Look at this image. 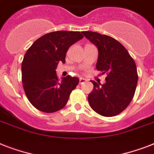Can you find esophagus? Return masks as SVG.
<instances>
[{
  "label": "esophagus",
  "instance_id": "1",
  "mask_svg": "<svg viewBox=\"0 0 154 154\" xmlns=\"http://www.w3.org/2000/svg\"><path fill=\"white\" fill-rule=\"evenodd\" d=\"M85 82H86V80L84 79V78H80V80H79V84L80 85L84 84Z\"/></svg>",
  "mask_w": 154,
  "mask_h": 154
}]
</instances>
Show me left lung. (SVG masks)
I'll return each instance as SVG.
<instances>
[{
    "mask_svg": "<svg viewBox=\"0 0 154 154\" xmlns=\"http://www.w3.org/2000/svg\"><path fill=\"white\" fill-rule=\"evenodd\" d=\"M82 33L98 49L97 69L107 75L101 85L91 81L94 90L88 96L89 105L101 116H116L128 107L135 94L138 79L135 61L114 38L97 32Z\"/></svg>",
    "mask_w": 154,
    "mask_h": 154,
    "instance_id": "obj_1",
    "label": "left lung"
}]
</instances>
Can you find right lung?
<instances>
[{
    "mask_svg": "<svg viewBox=\"0 0 154 154\" xmlns=\"http://www.w3.org/2000/svg\"><path fill=\"white\" fill-rule=\"evenodd\" d=\"M83 37L80 32H49L34 42L25 53L21 64L23 88L36 109L50 113L67 104L79 78L68 75L60 80L55 69L60 61L65 62L69 48Z\"/></svg>",
    "mask_w": 154,
    "mask_h": 154,
    "instance_id": "right-lung-1",
    "label": "right lung"
}]
</instances>
